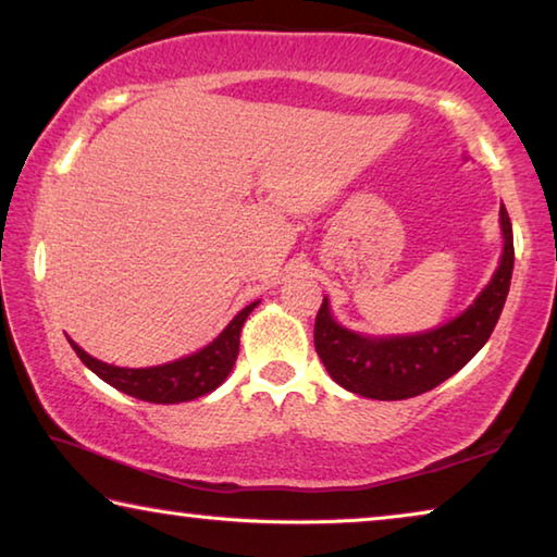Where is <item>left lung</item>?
Segmentation results:
<instances>
[{"instance_id": "1", "label": "left lung", "mask_w": 557, "mask_h": 557, "mask_svg": "<svg viewBox=\"0 0 557 557\" xmlns=\"http://www.w3.org/2000/svg\"><path fill=\"white\" fill-rule=\"evenodd\" d=\"M504 252L482 295L457 319L432 332L371 338L334 322L324 297L314 322V346L332 379L342 388L373 400H405L437 388L476 356L506 305L513 272V231L502 206Z\"/></svg>"}]
</instances>
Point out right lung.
<instances>
[{
  "label": "right lung",
  "instance_id": "1",
  "mask_svg": "<svg viewBox=\"0 0 557 557\" xmlns=\"http://www.w3.org/2000/svg\"><path fill=\"white\" fill-rule=\"evenodd\" d=\"M258 307V301H252L233 317V322L223 329V332L213 338L209 346H203L201 351L191 356L178 358V361L164 363V366H152V369H120V366L102 363L98 358L83 351V348L71 342L73 351L88 369L100 375L102 381L110 383L112 388L132 395V398L147 400V403H186L194 398H201V395L211 393L219 388V385L228 379L233 371L235 358H238V346H240V329L245 319Z\"/></svg>",
  "mask_w": 557,
  "mask_h": 557
}]
</instances>
